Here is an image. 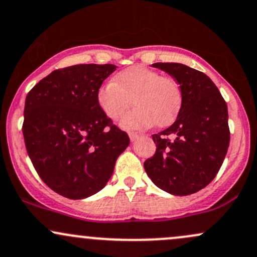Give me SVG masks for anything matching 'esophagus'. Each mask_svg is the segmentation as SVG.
Listing matches in <instances>:
<instances>
[{"instance_id":"1","label":"esophagus","mask_w":257,"mask_h":257,"mask_svg":"<svg viewBox=\"0 0 257 257\" xmlns=\"http://www.w3.org/2000/svg\"><path fill=\"white\" fill-rule=\"evenodd\" d=\"M138 137H139L138 133H134V132H131V133H129V138H131V140H132V141H134L135 139H137Z\"/></svg>"}]
</instances>
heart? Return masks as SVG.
I'll return each instance as SVG.
<instances>
[{
    "mask_svg": "<svg viewBox=\"0 0 257 257\" xmlns=\"http://www.w3.org/2000/svg\"><path fill=\"white\" fill-rule=\"evenodd\" d=\"M179 82L144 65H133L117 73L113 81L98 89L96 101L105 116L118 120L133 104L137 107L122 120L126 129L167 126L178 117L182 106Z\"/></svg>",
    "mask_w": 257,
    "mask_h": 257,
    "instance_id": "1",
    "label": "heart"
}]
</instances>
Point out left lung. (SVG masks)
Segmentation results:
<instances>
[{"label":"left lung","mask_w":257,"mask_h":257,"mask_svg":"<svg viewBox=\"0 0 257 257\" xmlns=\"http://www.w3.org/2000/svg\"><path fill=\"white\" fill-rule=\"evenodd\" d=\"M179 82L182 106L166 131L153 134L156 152L144 163L153 184L175 196L198 192L219 173L229 145L225 99L205 73L178 63H156Z\"/></svg>","instance_id":"1"}]
</instances>
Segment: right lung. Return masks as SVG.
Masks as SVG:
<instances>
[{
	"mask_svg": "<svg viewBox=\"0 0 257 257\" xmlns=\"http://www.w3.org/2000/svg\"><path fill=\"white\" fill-rule=\"evenodd\" d=\"M114 70L111 64L54 70L26 95V151L44 184L66 198L99 192L129 145L128 134L96 101L98 89Z\"/></svg>",
	"mask_w": 257,
	"mask_h": 257,
	"instance_id": "1",
	"label": "right lung"
}]
</instances>
